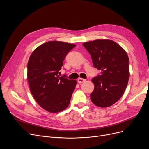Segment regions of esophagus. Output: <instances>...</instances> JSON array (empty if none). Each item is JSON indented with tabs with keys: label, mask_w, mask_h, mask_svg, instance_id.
<instances>
[{
	"label": "esophagus",
	"mask_w": 149,
	"mask_h": 149,
	"mask_svg": "<svg viewBox=\"0 0 149 149\" xmlns=\"http://www.w3.org/2000/svg\"><path fill=\"white\" fill-rule=\"evenodd\" d=\"M85 81H86V79H81V78H80V79H78V82L79 83H83Z\"/></svg>",
	"instance_id": "1"
}]
</instances>
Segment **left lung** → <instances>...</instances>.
Masks as SVG:
<instances>
[{
  "label": "left lung",
  "instance_id": "left-lung-1",
  "mask_svg": "<svg viewBox=\"0 0 149 149\" xmlns=\"http://www.w3.org/2000/svg\"><path fill=\"white\" fill-rule=\"evenodd\" d=\"M83 46L90 54L93 66L101 70L92 80L95 88L91 100L97 106H110L121 98L127 86V54L118 44L106 39L86 42Z\"/></svg>",
  "mask_w": 149,
  "mask_h": 149
}]
</instances>
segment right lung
I'll use <instances>...</instances> for the list:
<instances>
[{
	"label": "right lung",
	"instance_id": "obj_1",
	"mask_svg": "<svg viewBox=\"0 0 149 149\" xmlns=\"http://www.w3.org/2000/svg\"><path fill=\"white\" fill-rule=\"evenodd\" d=\"M75 46L63 42H48L37 47L29 58L28 81L31 92L47 111L58 112L69 104L77 81L58 74L67 54Z\"/></svg>",
	"mask_w": 149,
	"mask_h": 149
}]
</instances>
